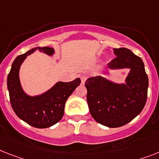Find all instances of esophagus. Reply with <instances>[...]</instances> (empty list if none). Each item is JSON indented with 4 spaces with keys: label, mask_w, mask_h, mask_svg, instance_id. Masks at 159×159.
<instances>
[{
    "label": "esophagus",
    "mask_w": 159,
    "mask_h": 159,
    "mask_svg": "<svg viewBox=\"0 0 159 159\" xmlns=\"http://www.w3.org/2000/svg\"><path fill=\"white\" fill-rule=\"evenodd\" d=\"M86 79H87V77H86V76H82V77H81V81H82V84H85Z\"/></svg>",
    "instance_id": "1"
}]
</instances>
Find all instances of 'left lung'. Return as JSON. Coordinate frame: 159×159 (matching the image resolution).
Listing matches in <instances>:
<instances>
[{
	"instance_id": "1",
	"label": "left lung",
	"mask_w": 159,
	"mask_h": 159,
	"mask_svg": "<svg viewBox=\"0 0 159 159\" xmlns=\"http://www.w3.org/2000/svg\"><path fill=\"white\" fill-rule=\"evenodd\" d=\"M116 57L107 69H130L125 84H116L102 76L86 80L87 99L90 115L96 121L109 128L129 123L141 112L147 99L149 86L142 60L125 48H114Z\"/></svg>"
}]
</instances>
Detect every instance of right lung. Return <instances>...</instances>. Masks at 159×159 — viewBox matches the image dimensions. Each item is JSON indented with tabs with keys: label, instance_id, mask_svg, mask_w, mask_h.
<instances>
[{
	"label": "right lung",
	"instance_id": "obj_1",
	"mask_svg": "<svg viewBox=\"0 0 159 159\" xmlns=\"http://www.w3.org/2000/svg\"><path fill=\"white\" fill-rule=\"evenodd\" d=\"M36 50L49 56L54 53L52 48L39 47L16 57L8 74L7 86L10 103L15 114L33 127L45 129L61 120L65 112V102L79 86L81 80L77 78L70 82H59L40 95H27L21 86L18 73L20 66L26 57Z\"/></svg>",
	"mask_w": 159,
	"mask_h": 159
}]
</instances>
